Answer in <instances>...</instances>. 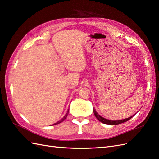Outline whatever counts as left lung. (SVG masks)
Instances as JSON below:
<instances>
[{
  "instance_id": "8db88e82",
  "label": "left lung",
  "mask_w": 159,
  "mask_h": 159,
  "mask_svg": "<svg viewBox=\"0 0 159 159\" xmlns=\"http://www.w3.org/2000/svg\"><path fill=\"white\" fill-rule=\"evenodd\" d=\"M93 113L94 115H95L96 117L97 118L98 120H99L101 122L103 123V124H110V125H117V124H122L124 122H126V121H128L129 120H130L132 117H133L134 116H131L128 118H126V119H124V120H117V121H111V120H107L105 118H104L102 117H101L100 115H98L97 113V112L96 111L95 109H93Z\"/></svg>"
}]
</instances>
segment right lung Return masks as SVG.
I'll return each mask as SVG.
<instances>
[{
	"label": "right lung",
	"mask_w": 159,
	"mask_h": 159,
	"mask_svg": "<svg viewBox=\"0 0 159 159\" xmlns=\"http://www.w3.org/2000/svg\"><path fill=\"white\" fill-rule=\"evenodd\" d=\"M68 113H69V110H68V111H67V113H66V115L65 116H64L62 119H61V120H60L59 121H57V123H55V124H54L53 125H56V124H59V123H61V122H62V121H63L64 120H65L66 119V117H67V114H68Z\"/></svg>",
	"instance_id": "right-lung-1"
}]
</instances>
